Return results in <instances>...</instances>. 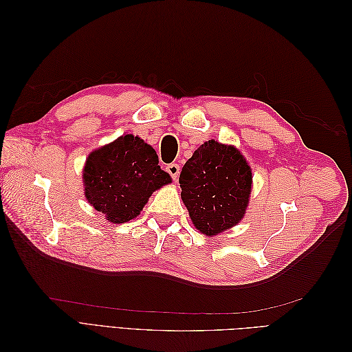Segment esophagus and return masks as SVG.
<instances>
[{"label": "esophagus", "instance_id": "1", "mask_svg": "<svg viewBox=\"0 0 352 352\" xmlns=\"http://www.w3.org/2000/svg\"><path fill=\"white\" fill-rule=\"evenodd\" d=\"M166 170H167V173H168L170 176H172V179H173V180H177L179 173H180V167H179V164H176V163L168 164V166L166 167Z\"/></svg>", "mask_w": 352, "mask_h": 352}]
</instances>
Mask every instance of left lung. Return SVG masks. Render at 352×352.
I'll list each match as a JSON object with an SVG mask.
<instances>
[{
	"label": "left lung",
	"mask_w": 352,
	"mask_h": 352,
	"mask_svg": "<svg viewBox=\"0 0 352 352\" xmlns=\"http://www.w3.org/2000/svg\"><path fill=\"white\" fill-rule=\"evenodd\" d=\"M179 184L194 226L214 236L242 220L250 202L252 173L235 146L210 140L185 163Z\"/></svg>",
	"instance_id": "left-lung-1"
}]
</instances>
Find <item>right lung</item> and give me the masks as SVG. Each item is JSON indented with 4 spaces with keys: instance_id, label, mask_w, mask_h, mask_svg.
Masks as SVG:
<instances>
[{
    "instance_id": "right-lung-1",
    "label": "right lung",
    "mask_w": 352,
    "mask_h": 352,
    "mask_svg": "<svg viewBox=\"0 0 352 352\" xmlns=\"http://www.w3.org/2000/svg\"><path fill=\"white\" fill-rule=\"evenodd\" d=\"M170 182L172 177L160 168L154 148L133 135L92 151L83 167L85 197L113 223L141 214L154 190Z\"/></svg>"
}]
</instances>
